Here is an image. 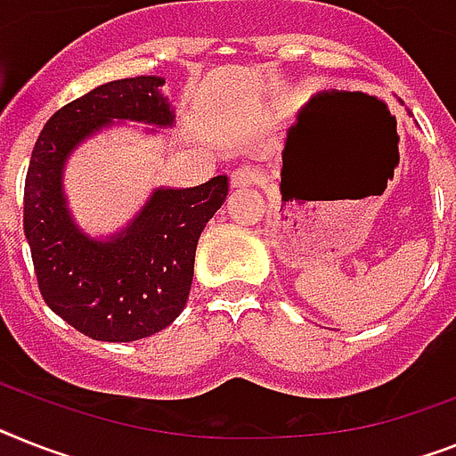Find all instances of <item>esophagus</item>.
Returning <instances> with one entry per match:
<instances>
[{"label": "esophagus", "mask_w": 456, "mask_h": 456, "mask_svg": "<svg viewBox=\"0 0 456 456\" xmlns=\"http://www.w3.org/2000/svg\"><path fill=\"white\" fill-rule=\"evenodd\" d=\"M258 169L251 167V165H244V167H237L231 172V186L232 188H244L251 186V183L258 182Z\"/></svg>", "instance_id": "esophagus-1"}]
</instances>
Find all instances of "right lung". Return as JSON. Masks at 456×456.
<instances>
[{
	"label": "right lung",
	"mask_w": 456,
	"mask_h": 456,
	"mask_svg": "<svg viewBox=\"0 0 456 456\" xmlns=\"http://www.w3.org/2000/svg\"><path fill=\"white\" fill-rule=\"evenodd\" d=\"M163 84L134 77L97 86L48 118L29 158L22 224L39 291L60 319L93 340H142L182 314L200 232L228 195L225 175L193 188H156L109 240L90 237L71 219L62 191L69 153L114 118L172 126Z\"/></svg>",
	"instance_id": "right-lung-1"
}]
</instances>
